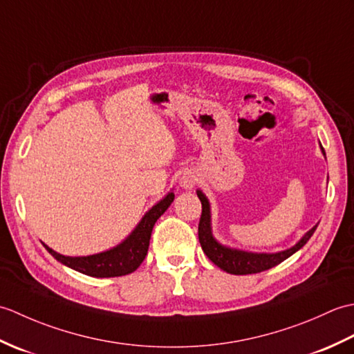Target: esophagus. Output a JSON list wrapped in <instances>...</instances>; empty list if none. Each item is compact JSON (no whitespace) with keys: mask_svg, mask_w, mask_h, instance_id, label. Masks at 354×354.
I'll list each match as a JSON object with an SVG mask.
<instances>
[{"mask_svg":"<svg viewBox=\"0 0 354 354\" xmlns=\"http://www.w3.org/2000/svg\"><path fill=\"white\" fill-rule=\"evenodd\" d=\"M196 184H198V178L194 176L193 173H190V171L184 173V176L181 178V185L184 187V189H193Z\"/></svg>","mask_w":354,"mask_h":354,"instance_id":"34e87169","label":"esophagus"}]
</instances>
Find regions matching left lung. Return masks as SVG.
<instances>
[{
    "mask_svg": "<svg viewBox=\"0 0 354 354\" xmlns=\"http://www.w3.org/2000/svg\"><path fill=\"white\" fill-rule=\"evenodd\" d=\"M322 149V147H321ZM324 152V149H322ZM326 155V152H324ZM198 198L201 199L202 204V214L199 219V227H198V236L202 250H204L207 257L212 260L217 268L223 269L225 272L234 274V275H248V274H257L263 272V270H268L277 265H280L281 261L289 259L292 254H295L298 250L307 243L315 230H317L318 225L307 232V234L299 240V242L292 246L290 250H286L283 252L277 254H251V252H242L236 250H230V248H225L216 242L212 236V230H209V205L207 198L202 194V192H198Z\"/></svg>",
    "mask_w": 354,
    "mask_h": 354,
    "instance_id": "left-lung-1",
    "label": "left lung"
}]
</instances>
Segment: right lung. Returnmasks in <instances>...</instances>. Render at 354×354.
Returning <instances> with one entry per match:
<instances>
[{
  "mask_svg": "<svg viewBox=\"0 0 354 354\" xmlns=\"http://www.w3.org/2000/svg\"><path fill=\"white\" fill-rule=\"evenodd\" d=\"M175 199V194L169 193L161 202L149 209V213L142 217V221L132 234L127 237L122 245L106 252H100L95 255H88V257H65L55 252L47 245V250L53 257L57 261L64 263L65 266H68L77 272H82L89 277L97 278H109V277H122L133 272L137 269L142 260L146 259L147 250H149V240L150 234H152L155 222L160 219V216L170 207V204Z\"/></svg>",
  "mask_w": 354,
  "mask_h": 354,
  "instance_id": "obj_1",
  "label": "right lung"
}]
</instances>
